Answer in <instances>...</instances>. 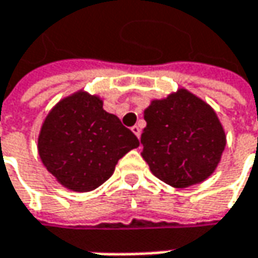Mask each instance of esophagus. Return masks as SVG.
I'll return each mask as SVG.
<instances>
[{
	"instance_id": "obj_1",
	"label": "esophagus",
	"mask_w": 258,
	"mask_h": 258,
	"mask_svg": "<svg viewBox=\"0 0 258 258\" xmlns=\"http://www.w3.org/2000/svg\"><path fill=\"white\" fill-rule=\"evenodd\" d=\"M131 131H132V132H134V134H135L138 138H141V126L135 124V126H132V127H131Z\"/></svg>"
}]
</instances>
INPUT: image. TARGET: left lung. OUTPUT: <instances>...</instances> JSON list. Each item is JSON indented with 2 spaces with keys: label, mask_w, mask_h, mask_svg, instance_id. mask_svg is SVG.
Returning a JSON list of instances; mask_svg holds the SVG:
<instances>
[{
  "label": "left lung",
  "mask_w": 258,
  "mask_h": 258,
  "mask_svg": "<svg viewBox=\"0 0 258 258\" xmlns=\"http://www.w3.org/2000/svg\"><path fill=\"white\" fill-rule=\"evenodd\" d=\"M142 157L155 177L177 188L215 171L225 149L224 127L213 109L187 90L154 100L144 111Z\"/></svg>",
  "instance_id": "1"
}]
</instances>
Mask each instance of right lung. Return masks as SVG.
Segmentation results:
<instances>
[{
  "mask_svg": "<svg viewBox=\"0 0 258 258\" xmlns=\"http://www.w3.org/2000/svg\"><path fill=\"white\" fill-rule=\"evenodd\" d=\"M136 147L139 141L134 132L103 109L98 97L84 91L60 100L50 110L37 141L47 171L74 191L101 186L117 161Z\"/></svg>",
  "mask_w": 258,
  "mask_h": 258,
  "instance_id": "obj_1",
  "label": "right lung"
}]
</instances>
